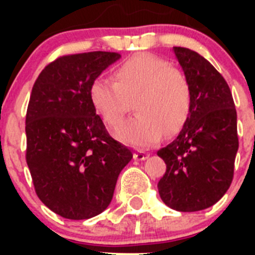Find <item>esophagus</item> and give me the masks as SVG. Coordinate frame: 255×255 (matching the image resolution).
Wrapping results in <instances>:
<instances>
[{
  "label": "esophagus",
  "instance_id": "obj_1",
  "mask_svg": "<svg viewBox=\"0 0 255 255\" xmlns=\"http://www.w3.org/2000/svg\"><path fill=\"white\" fill-rule=\"evenodd\" d=\"M148 157H149V154L145 152H143V150H139V152L134 153V159L135 161H144V159H147Z\"/></svg>",
  "mask_w": 255,
  "mask_h": 255
}]
</instances>
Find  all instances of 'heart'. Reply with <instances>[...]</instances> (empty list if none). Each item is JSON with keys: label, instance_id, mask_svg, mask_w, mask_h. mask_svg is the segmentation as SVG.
I'll list each match as a JSON object with an SVG mask.
<instances>
[{"label": "heart", "instance_id": "obj_1", "mask_svg": "<svg viewBox=\"0 0 255 255\" xmlns=\"http://www.w3.org/2000/svg\"><path fill=\"white\" fill-rule=\"evenodd\" d=\"M114 79L97 76L88 97L97 115L108 126L120 123L134 101V117L124 121L115 135L139 148L159 143L167 132L180 131L189 119L193 94L188 78L164 58L136 53L114 70Z\"/></svg>", "mask_w": 255, "mask_h": 255}]
</instances>
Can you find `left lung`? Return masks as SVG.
I'll return each mask as SVG.
<instances>
[{"instance_id":"8db88e82","label":"left lung","mask_w":255,"mask_h":255,"mask_svg":"<svg viewBox=\"0 0 255 255\" xmlns=\"http://www.w3.org/2000/svg\"><path fill=\"white\" fill-rule=\"evenodd\" d=\"M193 94L189 119L177 138L157 152L166 163L158 181L163 203L180 212L217 203L231 185L239 148L233 94L224 76L204 57L173 47Z\"/></svg>"}]
</instances>
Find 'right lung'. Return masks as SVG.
<instances>
[{"mask_svg": "<svg viewBox=\"0 0 255 255\" xmlns=\"http://www.w3.org/2000/svg\"><path fill=\"white\" fill-rule=\"evenodd\" d=\"M117 52L61 56L35 80L25 117L26 163L38 198L61 217L88 220L111 203L117 177L132 158L106 130L88 88Z\"/></svg>", "mask_w": 255, "mask_h": 255, "instance_id": "1", "label": "right lung"}]
</instances>
